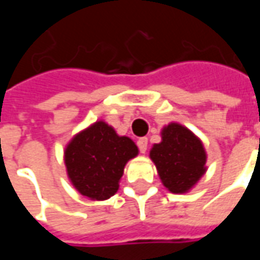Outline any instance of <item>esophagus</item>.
<instances>
[{"label": "esophagus", "mask_w": 260, "mask_h": 260, "mask_svg": "<svg viewBox=\"0 0 260 260\" xmlns=\"http://www.w3.org/2000/svg\"><path fill=\"white\" fill-rule=\"evenodd\" d=\"M138 147H139V152L141 153H146L147 150V139L146 138H141L138 141Z\"/></svg>", "instance_id": "34e87169"}]
</instances>
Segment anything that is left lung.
I'll return each mask as SVG.
<instances>
[{"label":"left lung","mask_w":260,"mask_h":260,"mask_svg":"<svg viewBox=\"0 0 260 260\" xmlns=\"http://www.w3.org/2000/svg\"><path fill=\"white\" fill-rule=\"evenodd\" d=\"M150 158L163 185L173 193H185L206 173L203 143L191 131L171 122L161 131V142L153 145Z\"/></svg>","instance_id":"1"}]
</instances>
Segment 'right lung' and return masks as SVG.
Segmentation results:
<instances>
[{
    "label": "right lung",
    "mask_w": 260,
    "mask_h": 260,
    "mask_svg": "<svg viewBox=\"0 0 260 260\" xmlns=\"http://www.w3.org/2000/svg\"><path fill=\"white\" fill-rule=\"evenodd\" d=\"M138 153L132 139L97 121L76 134L65 147L67 174L79 193L91 201H106L118 191L125 164Z\"/></svg>",
    "instance_id": "obj_1"
}]
</instances>
